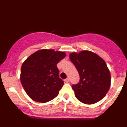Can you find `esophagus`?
I'll use <instances>...</instances> for the list:
<instances>
[{
    "label": "esophagus",
    "instance_id": "34e87169",
    "mask_svg": "<svg viewBox=\"0 0 127 127\" xmlns=\"http://www.w3.org/2000/svg\"><path fill=\"white\" fill-rule=\"evenodd\" d=\"M69 81H70V79H69V77H67V78L65 79V82H66V83H69Z\"/></svg>",
    "mask_w": 127,
    "mask_h": 127
}]
</instances>
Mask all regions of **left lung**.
<instances>
[{"mask_svg": "<svg viewBox=\"0 0 127 127\" xmlns=\"http://www.w3.org/2000/svg\"><path fill=\"white\" fill-rule=\"evenodd\" d=\"M69 58L80 76L79 83L72 86L77 100L93 104L102 99L111 86V74L105 61L87 50L71 53Z\"/></svg>", "mask_w": 127, "mask_h": 127, "instance_id": "left-lung-1", "label": "left lung"}]
</instances>
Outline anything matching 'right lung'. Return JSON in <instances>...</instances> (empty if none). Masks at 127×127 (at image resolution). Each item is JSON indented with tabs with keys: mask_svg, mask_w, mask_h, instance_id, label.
<instances>
[{
	"mask_svg": "<svg viewBox=\"0 0 127 127\" xmlns=\"http://www.w3.org/2000/svg\"><path fill=\"white\" fill-rule=\"evenodd\" d=\"M66 56L64 51L40 50L29 56L22 65L20 81L30 98L45 103L55 98L64 85L57 65Z\"/></svg>",
	"mask_w": 127,
	"mask_h": 127,
	"instance_id": "add662e5",
	"label": "right lung"
}]
</instances>
